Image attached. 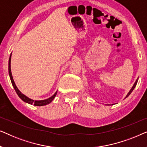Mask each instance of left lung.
I'll use <instances>...</instances> for the list:
<instances>
[{
	"label": "left lung",
	"mask_w": 147,
	"mask_h": 147,
	"mask_svg": "<svg viewBox=\"0 0 147 147\" xmlns=\"http://www.w3.org/2000/svg\"><path fill=\"white\" fill-rule=\"evenodd\" d=\"M138 78H137V79H136V80L135 81V82H134V84H133V86H132V87L131 88V89L130 90V91L128 92V93L126 94V97L124 98V99H125V98H126L127 97H128V96H129V95L130 94L132 93V92L133 91V90L134 89V88L136 87V84H137V82H138ZM106 105H110V104H106Z\"/></svg>",
	"instance_id": "1"
}]
</instances>
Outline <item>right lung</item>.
<instances>
[{
  "mask_svg": "<svg viewBox=\"0 0 147 147\" xmlns=\"http://www.w3.org/2000/svg\"><path fill=\"white\" fill-rule=\"evenodd\" d=\"M11 55H12V53H11V55H10L9 57V77L10 79H11L12 85H13L14 89H15V92H17V95L19 96V97L21 98V99L23 100V102H26V103H28L29 104H31V105H34V106H45L51 103V102L53 101L54 98L57 95V91L55 92V93L53 94V96H51V97H49V98H47L45 100H34L33 99H31L29 97H27V96H25V94H23L22 92L20 91V90L18 89L17 86H16V84L14 82L13 76H12V73H11Z\"/></svg>",
  "mask_w": 147,
  "mask_h": 147,
  "instance_id": "1",
  "label": "right lung"
}]
</instances>
